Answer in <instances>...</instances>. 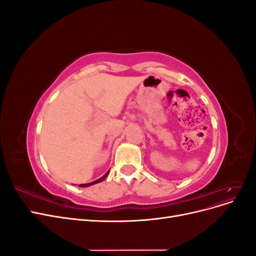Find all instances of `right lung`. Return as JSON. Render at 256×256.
<instances>
[{"label": "right lung", "mask_w": 256, "mask_h": 256, "mask_svg": "<svg viewBox=\"0 0 256 256\" xmlns=\"http://www.w3.org/2000/svg\"><path fill=\"white\" fill-rule=\"evenodd\" d=\"M109 172H110V171H108L102 177H100L99 180H95V182H88V184H79V186H80V187H88V186H92V184H98V182H102L104 180H106V177L108 176V174H109Z\"/></svg>", "instance_id": "1"}]
</instances>
